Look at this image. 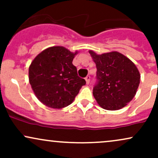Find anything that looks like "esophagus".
<instances>
[{"label":"esophagus","instance_id":"34e87169","mask_svg":"<svg viewBox=\"0 0 158 158\" xmlns=\"http://www.w3.org/2000/svg\"><path fill=\"white\" fill-rule=\"evenodd\" d=\"M90 76H88V77H85V81H86V84L88 85L90 83Z\"/></svg>","mask_w":158,"mask_h":158}]
</instances>
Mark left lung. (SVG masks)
Here are the masks:
<instances>
[{
  "label": "left lung",
  "instance_id": "obj_1",
  "mask_svg": "<svg viewBox=\"0 0 158 158\" xmlns=\"http://www.w3.org/2000/svg\"><path fill=\"white\" fill-rule=\"evenodd\" d=\"M89 53L96 64L97 84L93 95L103 109L116 110L131 102L138 88L140 74L128 58L117 51L101 55L93 50Z\"/></svg>",
  "mask_w": 158,
  "mask_h": 158
}]
</instances>
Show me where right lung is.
<instances>
[{
    "label": "right lung",
    "mask_w": 158,
    "mask_h": 158,
    "mask_svg": "<svg viewBox=\"0 0 158 158\" xmlns=\"http://www.w3.org/2000/svg\"><path fill=\"white\" fill-rule=\"evenodd\" d=\"M77 53L64 47H50L31 62L29 81L35 97L44 106L56 109L69 106L85 85L72 63Z\"/></svg>",
    "instance_id": "obj_1"
}]
</instances>
